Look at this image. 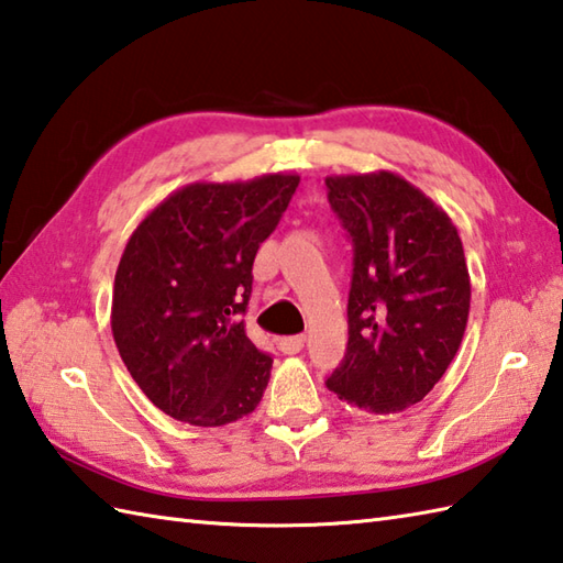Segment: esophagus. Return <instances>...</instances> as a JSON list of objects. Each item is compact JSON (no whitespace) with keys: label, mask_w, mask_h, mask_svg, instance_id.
<instances>
[{"label":"esophagus","mask_w":563,"mask_h":563,"mask_svg":"<svg viewBox=\"0 0 563 563\" xmlns=\"http://www.w3.org/2000/svg\"><path fill=\"white\" fill-rule=\"evenodd\" d=\"M306 345V335H289V338H279V350L286 355H296L301 353Z\"/></svg>","instance_id":"obj_1"}]
</instances>
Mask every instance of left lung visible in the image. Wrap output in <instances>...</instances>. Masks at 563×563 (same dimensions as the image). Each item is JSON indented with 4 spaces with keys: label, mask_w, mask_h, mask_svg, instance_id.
Returning a JSON list of instances; mask_svg holds the SVG:
<instances>
[{
    "label": "left lung",
    "mask_w": 563,
    "mask_h": 563,
    "mask_svg": "<svg viewBox=\"0 0 563 563\" xmlns=\"http://www.w3.org/2000/svg\"><path fill=\"white\" fill-rule=\"evenodd\" d=\"M353 238L347 350L328 389L373 413L417 405L446 373L471 311L463 242L449 213L391 172L328 176Z\"/></svg>",
    "instance_id": "8db88e82"
}]
</instances>
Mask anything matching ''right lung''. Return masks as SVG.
<instances>
[{
    "label": "right lung",
    "mask_w": 563,
    "mask_h": 563,
    "mask_svg": "<svg viewBox=\"0 0 563 563\" xmlns=\"http://www.w3.org/2000/svg\"><path fill=\"white\" fill-rule=\"evenodd\" d=\"M299 176L198 181L174 190L126 240L112 289V335L152 405L190 427L257 409L272 357L245 333L252 264Z\"/></svg>",
    "instance_id": "add662e5"
}]
</instances>
